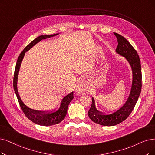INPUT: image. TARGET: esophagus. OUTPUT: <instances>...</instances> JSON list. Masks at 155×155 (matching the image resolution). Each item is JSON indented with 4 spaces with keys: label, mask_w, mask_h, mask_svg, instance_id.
Listing matches in <instances>:
<instances>
[{
    "label": "esophagus",
    "mask_w": 155,
    "mask_h": 155,
    "mask_svg": "<svg viewBox=\"0 0 155 155\" xmlns=\"http://www.w3.org/2000/svg\"><path fill=\"white\" fill-rule=\"evenodd\" d=\"M84 91V90L83 88V86H82V84H78L76 88V93L78 95H82Z\"/></svg>",
    "instance_id": "obj_1"
}]
</instances>
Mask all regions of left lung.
<instances>
[{
	"label": "left lung",
	"instance_id": "1",
	"mask_svg": "<svg viewBox=\"0 0 155 155\" xmlns=\"http://www.w3.org/2000/svg\"><path fill=\"white\" fill-rule=\"evenodd\" d=\"M117 45L116 53L125 57L131 67L132 81L130 91L125 103L114 112L111 113L101 112L95 106V101L91 97L92 104L88 111L90 118L95 123L103 126H114L125 120L133 110L139 97L142 87L141 65L139 57L135 49L124 37L114 32Z\"/></svg>",
	"mask_w": 155,
	"mask_h": 155
}]
</instances>
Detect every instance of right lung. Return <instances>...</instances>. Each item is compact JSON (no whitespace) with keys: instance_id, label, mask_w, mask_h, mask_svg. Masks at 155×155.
<instances>
[{"instance_id":"add662e5","label":"right lung","mask_w":155,"mask_h":155,"mask_svg":"<svg viewBox=\"0 0 155 155\" xmlns=\"http://www.w3.org/2000/svg\"><path fill=\"white\" fill-rule=\"evenodd\" d=\"M58 34H54L51 35H42L38 37V38H35L34 40H33L28 46L25 47V48L23 49V51L20 54L19 57H18L17 60L15 71L13 87L18 98V101L19 102L20 106L23 110V112L30 121H32L33 123H35L37 125L41 126H51L56 125L60 123L65 118V117L67 114L68 106H69V104L74 98L73 91L69 93V94L66 95L62 98L58 109H56V108H54L51 110H39L31 109L27 107L26 105L23 103V102L21 101V99L20 98L19 93H18L17 87L18 74H19L21 64L25 54V53L30 50L31 48L34 46H35L37 43L40 42L42 39L50 38V37L57 35Z\"/></svg>"}]
</instances>
